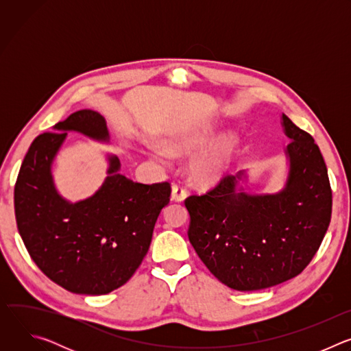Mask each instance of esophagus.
I'll use <instances>...</instances> for the list:
<instances>
[{"mask_svg": "<svg viewBox=\"0 0 351 351\" xmlns=\"http://www.w3.org/2000/svg\"><path fill=\"white\" fill-rule=\"evenodd\" d=\"M171 197H172L173 202L180 203V202H183V199L187 197V191H186L183 187H180V186H178V184H173V186H172V194H171Z\"/></svg>", "mask_w": 351, "mask_h": 351, "instance_id": "obj_1", "label": "esophagus"}]
</instances>
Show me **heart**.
<instances>
[{
	"label": "heart",
	"instance_id": "heart-1",
	"mask_svg": "<svg viewBox=\"0 0 351 351\" xmlns=\"http://www.w3.org/2000/svg\"><path fill=\"white\" fill-rule=\"evenodd\" d=\"M215 132L211 128L189 129L175 133L162 141L165 152L175 157L193 156L206 148L214 138ZM239 138L234 133L228 132L221 134L204 152L195 156L189 164L190 180L203 189H210L219 184L228 178L237 154ZM152 157L158 161H165V154L157 148H152Z\"/></svg>",
	"mask_w": 351,
	"mask_h": 351
}]
</instances>
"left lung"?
Listing matches in <instances>:
<instances>
[{"mask_svg":"<svg viewBox=\"0 0 351 351\" xmlns=\"http://www.w3.org/2000/svg\"><path fill=\"white\" fill-rule=\"evenodd\" d=\"M280 121L290 141L279 191L247 193V172L240 171L184 202L197 256L219 282L239 291L267 289L302 274L330 222L332 190L319 148L285 114Z\"/></svg>","mask_w":351,"mask_h":351,"instance_id":"left-lung-1","label":"left lung"}]
</instances>
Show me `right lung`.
Here are the masks:
<instances>
[{
    "label": "right lung",
    "mask_w": 351,
    "mask_h": 351,
    "mask_svg": "<svg viewBox=\"0 0 351 351\" xmlns=\"http://www.w3.org/2000/svg\"><path fill=\"white\" fill-rule=\"evenodd\" d=\"M37 136L15 184L19 234L36 265L53 282L99 295L125 285L141 264L156 222L169 203L168 182L143 184L119 173L121 161L107 154V178L98 190L69 202L56 186L53 164L68 132L110 143L106 118L82 110Z\"/></svg>",
    "instance_id": "obj_1"
}]
</instances>
